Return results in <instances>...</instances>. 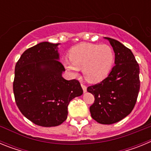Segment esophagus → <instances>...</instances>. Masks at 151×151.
<instances>
[{
  "instance_id": "34e87169",
  "label": "esophagus",
  "mask_w": 151,
  "mask_h": 151,
  "mask_svg": "<svg viewBox=\"0 0 151 151\" xmlns=\"http://www.w3.org/2000/svg\"><path fill=\"white\" fill-rule=\"evenodd\" d=\"M81 85H82V89H83V91L84 92H86L87 91V86L85 85H84L83 83L81 84Z\"/></svg>"
}]
</instances>
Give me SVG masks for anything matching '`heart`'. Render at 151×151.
<instances>
[{
    "mask_svg": "<svg viewBox=\"0 0 151 151\" xmlns=\"http://www.w3.org/2000/svg\"><path fill=\"white\" fill-rule=\"evenodd\" d=\"M69 60L64 66L72 74L76 75L82 69L85 79L98 82L110 73L114 61V54L107 45L83 43L74 47L69 51Z\"/></svg>",
    "mask_w": 151,
    "mask_h": 151,
    "instance_id": "1",
    "label": "heart"
}]
</instances>
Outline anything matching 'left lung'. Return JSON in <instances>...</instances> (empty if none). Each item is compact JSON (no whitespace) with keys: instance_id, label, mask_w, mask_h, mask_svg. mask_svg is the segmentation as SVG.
I'll return each mask as SVG.
<instances>
[{"instance_id":"8db88e82","label":"left lung","mask_w":151,"mask_h":151,"mask_svg":"<svg viewBox=\"0 0 151 151\" xmlns=\"http://www.w3.org/2000/svg\"><path fill=\"white\" fill-rule=\"evenodd\" d=\"M109 41L115 52V66L100 83L88 86L94 96L91 117L101 124L116 123L127 116L137 101L140 90L139 65L130 49L119 41Z\"/></svg>"}]
</instances>
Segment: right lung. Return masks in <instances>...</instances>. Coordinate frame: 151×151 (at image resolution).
Segmentation results:
<instances>
[{
    "label": "right lung",
    "instance_id": "right-lung-1",
    "mask_svg": "<svg viewBox=\"0 0 151 151\" xmlns=\"http://www.w3.org/2000/svg\"><path fill=\"white\" fill-rule=\"evenodd\" d=\"M58 45L46 41L32 47L15 66L16 104L24 116L44 127L62 124L67 118L69 102L83 94L78 80L62 77L65 68L58 60Z\"/></svg>",
    "mask_w": 151,
    "mask_h": 151
}]
</instances>
